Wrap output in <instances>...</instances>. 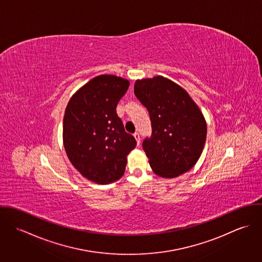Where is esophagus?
Segmentation results:
<instances>
[{
	"instance_id": "obj_1",
	"label": "esophagus",
	"mask_w": 262,
	"mask_h": 262,
	"mask_svg": "<svg viewBox=\"0 0 262 262\" xmlns=\"http://www.w3.org/2000/svg\"><path fill=\"white\" fill-rule=\"evenodd\" d=\"M134 137H135V139H136V141H137V144L139 145V144H140V141H141V138H140L139 133H134Z\"/></svg>"
}]
</instances>
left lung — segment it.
Wrapping results in <instances>:
<instances>
[{"label":"left lung","mask_w":262,"mask_h":262,"mask_svg":"<svg viewBox=\"0 0 262 262\" xmlns=\"http://www.w3.org/2000/svg\"><path fill=\"white\" fill-rule=\"evenodd\" d=\"M134 94L149 113L152 133L143 140L152 170L176 178L200 158L207 136L202 112L187 92L162 76L139 79Z\"/></svg>","instance_id":"obj_1"}]
</instances>
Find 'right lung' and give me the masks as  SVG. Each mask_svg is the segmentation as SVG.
Wrapping results in <instances>:
<instances>
[{
    "mask_svg": "<svg viewBox=\"0 0 262 262\" xmlns=\"http://www.w3.org/2000/svg\"><path fill=\"white\" fill-rule=\"evenodd\" d=\"M129 81L116 75L96 76L70 100L63 118V144L75 168L97 184H110L125 171L135 138L125 131L116 108Z\"/></svg>",
    "mask_w": 262,
    "mask_h": 262,
    "instance_id": "add662e5",
    "label": "right lung"
}]
</instances>
